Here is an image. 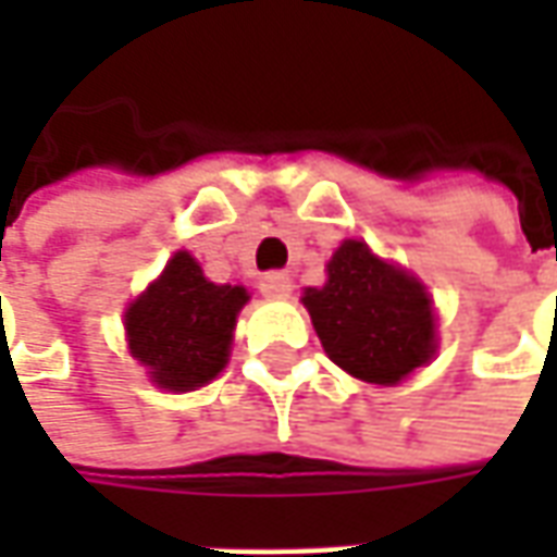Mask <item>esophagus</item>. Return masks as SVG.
Returning a JSON list of instances; mask_svg holds the SVG:
<instances>
[{
  "mask_svg": "<svg viewBox=\"0 0 557 557\" xmlns=\"http://www.w3.org/2000/svg\"><path fill=\"white\" fill-rule=\"evenodd\" d=\"M259 292L265 295V298H286L292 292V277L286 271H271L265 277L259 280Z\"/></svg>",
  "mask_w": 557,
  "mask_h": 557,
  "instance_id": "obj_1",
  "label": "esophagus"
}]
</instances>
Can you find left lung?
<instances>
[{"mask_svg":"<svg viewBox=\"0 0 557 557\" xmlns=\"http://www.w3.org/2000/svg\"><path fill=\"white\" fill-rule=\"evenodd\" d=\"M327 358L373 385H397L435 351L430 295L406 271L343 242L327 262V283L304 292Z\"/></svg>","mask_w":557,"mask_h":557,"instance_id":"left-lung-1","label":"left lung"}]
</instances>
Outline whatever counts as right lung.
I'll use <instances>...</instances> for the list:
<instances>
[{"label":"right lung","mask_w":557,"mask_h":557,"mask_svg":"<svg viewBox=\"0 0 557 557\" xmlns=\"http://www.w3.org/2000/svg\"><path fill=\"white\" fill-rule=\"evenodd\" d=\"M247 304L242 286H218L202 277L190 253H175L137 301L127 307L131 355L166 391L208 385L226 367L235 315Z\"/></svg>","instance_id":"add662e5"}]
</instances>
